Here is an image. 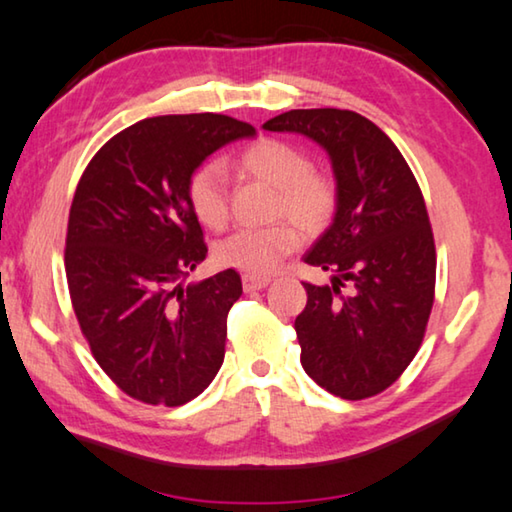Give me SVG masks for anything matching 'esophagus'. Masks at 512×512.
<instances>
[{
    "label": "esophagus",
    "mask_w": 512,
    "mask_h": 512,
    "mask_svg": "<svg viewBox=\"0 0 512 512\" xmlns=\"http://www.w3.org/2000/svg\"><path fill=\"white\" fill-rule=\"evenodd\" d=\"M241 282H243V289H246V291H257V289H264L266 285H269L271 278H264V275H250V273H246L241 278Z\"/></svg>",
    "instance_id": "obj_1"
}]
</instances>
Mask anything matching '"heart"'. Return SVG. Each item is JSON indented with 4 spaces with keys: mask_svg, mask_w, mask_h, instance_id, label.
<instances>
[{
    "mask_svg": "<svg viewBox=\"0 0 512 512\" xmlns=\"http://www.w3.org/2000/svg\"><path fill=\"white\" fill-rule=\"evenodd\" d=\"M237 168L275 189L273 218L289 216L307 234L326 230L335 218V182L332 177L312 170L310 157L296 145L280 139H259L239 152ZM186 193L193 214L202 225L209 230L225 227L230 218V198L221 168L205 164L193 170ZM295 226L280 221L257 230H237L218 243L216 259L223 266L250 275L271 273L300 246V232Z\"/></svg>",
    "mask_w": 512,
    "mask_h": 512,
    "instance_id": "heart-1",
    "label": "heart"
}]
</instances>
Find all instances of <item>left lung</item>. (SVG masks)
<instances>
[{
	"mask_svg": "<svg viewBox=\"0 0 512 512\" xmlns=\"http://www.w3.org/2000/svg\"><path fill=\"white\" fill-rule=\"evenodd\" d=\"M264 129L319 143L337 182L332 225L303 257L332 278L323 287L303 282L300 364L326 392L369 399L408 369L433 310L437 259L424 196L399 148L360 113L294 109Z\"/></svg>",
	"mask_w": 512,
	"mask_h": 512,
	"instance_id": "8db88e82",
	"label": "left lung"
}]
</instances>
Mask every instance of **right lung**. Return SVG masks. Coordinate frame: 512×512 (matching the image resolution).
Here are the masks:
<instances>
[{
  "label": "right lung",
  "instance_id": "add662e5",
  "mask_svg": "<svg viewBox=\"0 0 512 512\" xmlns=\"http://www.w3.org/2000/svg\"><path fill=\"white\" fill-rule=\"evenodd\" d=\"M255 127L221 113L157 116L97 150L72 198L66 278L81 335L102 371L150 405L189 403L225 358L234 269L182 285L207 257L189 177Z\"/></svg>",
  "mask_w": 512,
  "mask_h": 512
}]
</instances>
